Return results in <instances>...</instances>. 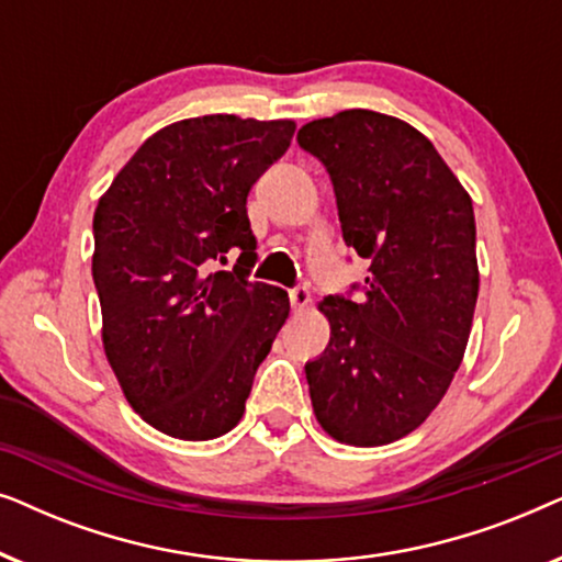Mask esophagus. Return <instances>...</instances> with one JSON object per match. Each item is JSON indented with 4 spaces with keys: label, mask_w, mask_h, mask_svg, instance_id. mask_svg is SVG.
Here are the masks:
<instances>
[{
    "label": "esophagus",
    "mask_w": 562,
    "mask_h": 562,
    "mask_svg": "<svg viewBox=\"0 0 562 562\" xmlns=\"http://www.w3.org/2000/svg\"><path fill=\"white\" fill-rule=\"evenodd\" d=\"M289 299H291V306H294V312H304L306 306H310V302H312L310 289H304V286H299V289L291 291Z\"/></svg>",
    "instance_id": "34e87169"
}]
</instances>
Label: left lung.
Returning a JSON list of instances; mask_svg holds the SVG:
<instances>
[{
    "instance_id": "1",
    "label": "left lung",
    "mask_w": 562,
    "mask_h": 562,
    "mask_svg": "<svg viewBox=\"0 0 562 562\" xmlns=\"http://www.w3.org/2000/svg\"><path fill=\"white\" fill-rule=\"evenodd\" d=\"M325 164L342 237L371 258L363 299L325 296V356L306 363L319 427L352 448L414 432L463 363L479 299L471 194L409 122L345 110L299 130Z\"/></svg>"
}]
</instances>
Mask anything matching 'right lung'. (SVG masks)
<instances>
[{"instance_id":"add662e5","label":"right lung","mask_w":562,"mask_h":562,"mask_svg":"<svg viewBox=\"0 0 562 562\" xmlns=\"http://www.w3.org/2000/svg\"><path fill=\"white\" fill-rule=\"evenodd\" d=\"M294 130L237 114L171 122L99 196L91 276L104 356L158 432L191 442L229 432L289 317L286 291L245 279L256 260L245 202ZM233 247L241 266L210 274Z\"/></svg>"}]
</instances>
